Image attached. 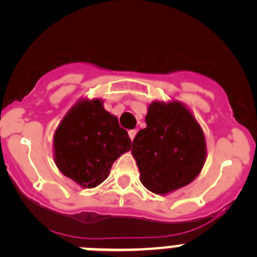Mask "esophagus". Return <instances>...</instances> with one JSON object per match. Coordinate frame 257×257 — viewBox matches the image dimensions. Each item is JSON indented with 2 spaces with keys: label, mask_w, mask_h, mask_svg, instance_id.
<instances>
[{
  "label": "esophagus",
  "mask_w": 257,
  "mask_h": 257,
  "mask_svg": "<svg viewBox=\"0 0 257 257\" xmlns=\"http://www.w3.org/2000/svg\"><path fill=\"white\" fill-rule=\"evenodd\" d=\"M128 136H130V139L134 140V138L136 136V130H130L128 131Z\"/></svg>",
  "instance_id": "1"
}]
</instances>
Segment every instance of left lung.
<instances>
[{
  "mask_svg": "<svg viewBox=\"0 0 257 257\" xmlns=\"http://www.w3.org/2000/svg\"><path fill=\"white\" fill-rule=\"evenodd\" d=\"M145 122L131 149L143 185L167 194L192 183L207 153L205 134L194 115L180 101H153Z\"/></svg>",
  "mask_w": 257,
  "mask_h": 257,
  "instance_id": "1",
  "label": "left lung"
}]
</instances>
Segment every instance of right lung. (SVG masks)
I'll return each instance as SVG.
<instances>
[{
    "label": "right lung",
    "instance_id": "add662e5",
    "mask_svg": "<svg viewBox=\"0 0 257 257\" xmlns=\"http://www.w3.org/2000/svg\"><path fill=\"white\" fill-rule=\"evenodd\" d=\"M131 149V139L100 99H83L61 119L54 135L58 169L82 188H95L108 178L118 157Z\"/></svg>",
    "mask_w": 257,
    "mask_h": 257
}]
</instances>
